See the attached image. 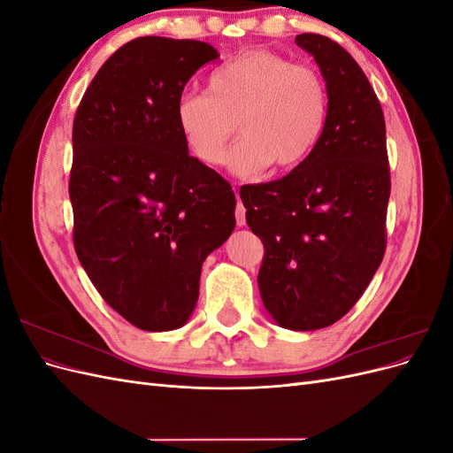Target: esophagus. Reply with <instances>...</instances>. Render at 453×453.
<instances>
[{"instance_id": "34e87169", "label": "esophagus", "mask_w": 453, "mask_h": 453, "mask_svg": "<svg viewBox=\"0 0 453 453\" xmlns=\"http://www.w3.org/2000/svg\"><path fill=\"white\" fill-rule=\"evenodd\" d=\"M234 217H236V225H238V226H243V225H245V208H243V203H242L240 198H238V202H236Z\"/></svg>"}]
</instances>
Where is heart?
<instances>
[{
	"mask_svg": "<svg viewBox=\"0 0 453 453\" xmlns=\"http://www.w3.org/2000/svg\"><path fill=\"white\" fill-rule=\"evenodd\" d=\"M326 119L323 75L265 49L232 57L211 72L208 92H185L175 104L188 153L205 166L226 160L238 125L243 142L232 164L245 175L298 168L319 145Z\"/></svg>",
	"mask_w": 453,
	"mask_h": 453,
	"instance_id": "heart-1",
	"label": "heart"
}]
</instances>
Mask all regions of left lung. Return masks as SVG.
<instances>
[{
	"label": "left lung",
	"instance_id": "1",
	"mask_svg": "<svg viewBox=\"0 0 453 453\" xmlns=\"http://www.w3.org/2000/svg\"><path fill=\"white\" fill-rule=\"evenodd\" d=\"M295 43L326 81L323 138L291 173L240 196L265 245L257 280L266 310L285 328L315 331L344 318L381 263L391 175L386 120L359 64L319 34Z\"/></svg>",
	"mask_w": 453,
	"mask_h": 453
}]
</instances>
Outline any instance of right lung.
Returning <instances> with one entry per match:
<instances>
[{"instance_id":"right-lung-1","label":"right lung","mask_w":453,"mask_h":453,"mask_svg":"<svg viewBox=\"0 0 453 453\" xmlns=\"http://www.w3.org/2000/svg\"><path fill=\"white\" fill-rule=\"evenodd\" d=\"M217 50L147 35L105 60L73 120V248L105 303L142 331L193 313L202 263L234 230L236 198L188 155L175 122L187 81Z\"/></svg>"}]
</instances>
